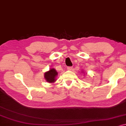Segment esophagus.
<instances>
[{"mask_svg": "<svg viewBox=\"0 0 126 126\" xmlns=\"http://www.w3.org/2000/svg\"><path fill=\"white\" fill-rule=\"evenodd\" d=\"M67 70H68V71H71V69H72V67H67Z\"/></svg>", "mask_w": 126, "mask_h": 126, "instance_id": "34e87169", "label": "esophagus"}]
</instances>
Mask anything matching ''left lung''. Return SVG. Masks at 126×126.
Listing matches in <instances>:
<instances>
[{"instance_id":"8db88e82","label":"left lung","mask_w":126,"mask_h":126,"mask_svg":"<svg viewBox=\"0 0 126 126\" xmlns=\"http://www.w3.org/2000/svg\"><path fill=\"white\" fill-rule=\"evenodd\" d=\"M84 71H82V72H82V73H84Z\"/></svg>"}]
</instances>
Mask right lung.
I'll list each match as a JSON object with an SVG mask.
<instances>
[{
    "instance_id": "right-lung-1",
    "label": "right lung",
    "mask_w": 126,
    "mask_h": 126,
    "mask_svg": "<svg viewBox=\"0 0 126 126\" xmlns=\"http://www.w3.org/2000/svg\"><path fill=\"white\" fill-rule=\"evenodd\" d=\"M58 76V72L55 69L53 68H50L48 71L45 72L44 79L46 82L48 83H54L57 81V77Z\"/></svg>"
}]
</instances>
